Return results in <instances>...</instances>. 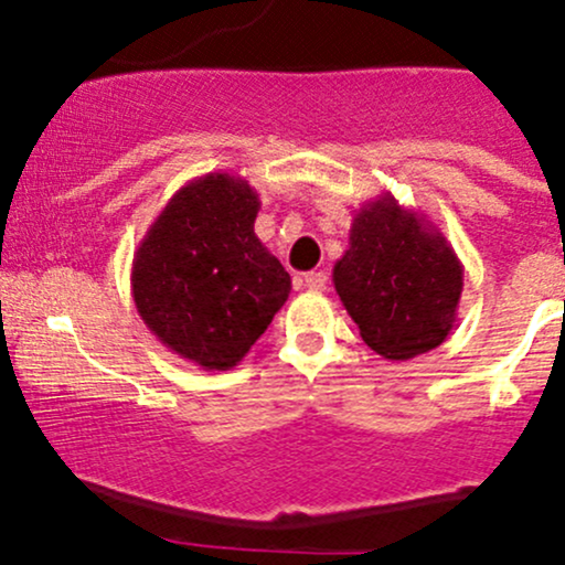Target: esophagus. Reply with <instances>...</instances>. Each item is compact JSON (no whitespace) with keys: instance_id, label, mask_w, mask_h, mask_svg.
<instances>
[{"instance_id":"1","label":"esophagus","mask_w":565,"mask_h":565,"mask_svg":"<svg viewBox=\"0 0 565 565\" xmlns=\"http://www.w3.org/2000/svg\"><path fill=\"white\" fill-rule=\"evenodd\" d=\"M302 284L308 291H323L327 289V274H321V270H310V274L302 276Z\"/></svg>"}]
</instances>
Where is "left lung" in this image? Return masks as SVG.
Instances as JSON below:
<instances>
[{
	"label": "left lung",
	"instance_id": "left-lung-1",
	"mask_svg": "<svg viewBox=\"0 0 565 565\" xmlns=\"http://www.w3.org/2000/svg\"><path fill=\"white\" fill-rule=\"evenodd\" d=\"M465 268L438 225L393 193L366 201L334 263L337 295L374 353L408 361L451 334Z\"/></svg>",
	"mask_w": 565,
	"mask_h": 565
}]
</instances>
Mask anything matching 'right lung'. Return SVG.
<instances>
[{
  "label": "right lung",
  "mask_w": 565,
  "mask_h": 565,
  "mask_svg": "<svg viewBox=\"0 0 565 565\" xmlns=\"http://www.w3.org/2000/svg\"><path fill=\"white\" fill-rule=\"evenodd\" d=\"M257 212L244 178L210 172L167 201L135 249L142 323L206 372L236 366L289 297V274L255 233Z\"/></svg>",
  "instance_id": "1"
}]
</instances>
